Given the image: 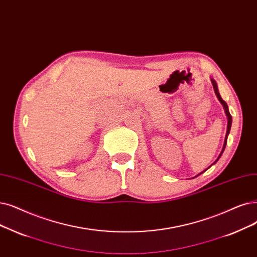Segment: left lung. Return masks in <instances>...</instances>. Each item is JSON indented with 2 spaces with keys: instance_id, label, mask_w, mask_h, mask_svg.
<instances>
[{
  "instance_id": "1",
  "label": "left lung",
  "mask_w": 257,
  "mask_h": 257,
  "mask_svg": "<svg viewBox=\"0 0 257 257\" xmlns=\"http://www.w3.org/2000/svg\"><path fill=\"white\" fill-rule=\"evenodd\" d=\"M211 83H212V85H213V89H214V92H215V94H216V96H217V98H218V101L220 102V104L222 105V107H224V109H225V113H226V115H227V118H228V125H227V132H226V137H225V142H224V146H222V149H221V151H220V153H219V155H218V158L213 162V164H211V166H213L214 164H216L217 163V161L220 159V156H221V154H222V152H224V150H225V148H226V145H227V140H228V136H229V133H230V129H231V125H232V116H231V114H230V112H229V109H228V105H227V103L224 101V99L221 98V96H220V94H219V92H218V88H217V84H216V82L212 79L211 77ZM211 166H209L208 168L206 169V170H204V171H202L200 172L199 174H197L196 176H198V175H200L202 173H204L205 171H207ZM196 176H194V177H196ZM193 177V178H194Z\"/></svg>"
}]
</instances>
